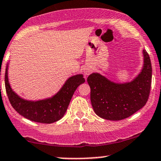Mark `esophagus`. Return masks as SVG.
Wrapping results in <instances>:
<instances>
[{"label":"esophagus","instance_id":"esophagus-1","mask_svg":"<svg viewBox=\"0 0 161 161\" xmlns=\"http://www.w3.org/2000/svg\"><path fill=\"white\" fill-rule=\"evenodd\" d=\"M92 71H93V69H92V68L90 67V66H86V67H85L84 69H83L84 74L86 75H89Z\"/></svg>","mask_w":161,"mask_h":161}]
</instances>
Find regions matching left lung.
Returning <instances> with one entry per match:
<instances>
[{"mask_svg": "<svg viewBox=\"0 0 161 161\" xmlns=\"http://www.w3.org/2000/svg\"><path fill=\"white\" fill-rule=\"evenodd\" d=\"M142 72L130 82H111L97 73L88 77L94 111L109 120H121L132 116L147 103L150 94L152 68L150 57L143 50Z\"/></svg>", "mask_w": 161, "mask_h": 161, "instance_id": "obj_1", "label": "left lung"}]
</instances>
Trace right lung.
Here are the masks:
<instances>
[{
    "label": "right lung",
    "instance_id": "obj_1",
    "mask_svg": "<svg viewBox=\"0 0 161 161\" xmlns=\"http://www.w3.org/2000/svg\"><path fill=\"white\" fill-rule=\"evenodd\" d=\"M7 64L5 71V88L12 107L20 115L28 119L42 123H52L64 116L70 100L79 85L85 82L82 74L69 77L55 95L50 98L32 101H27L13 91L8 80Z\"/></svg>",
    "mask_w": 161,
    "mask_h": 161
}]
</instances>
